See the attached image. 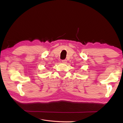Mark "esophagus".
Returning a JSON list of instances; mask_svg holds the SVG:
<instances>
[{
	"label": "esophagus",
	"instance_id": "esophagus-1",
	"mask_svg": "<svg viewBox=\"0 0 123 123\" xmlns=\"http://www.w3.org/2000/svg\"><path fill=\"white\" fill-rule=\"evenodd\" d=\"M62 62L63 63V64H66L67 61V60H66V59H64V60H62Z\"/></svg>",
	"mask_w": 123,
	"mask_h": 123
}]
</instances>
